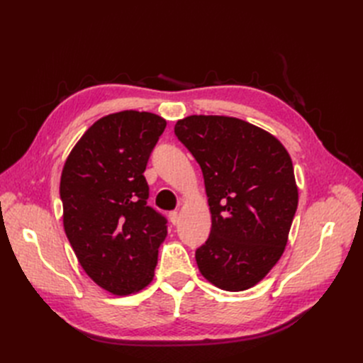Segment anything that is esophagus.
I'll return each instance as SVG.
<instances>
[{"label": "esophagus", "mask_w": 363, "mask_h": 363, "mask_svg": "<svg viewBox=\"0 0 363 363\" xmlns=\"http://www.w3.org/2000/svg\"><path fill=\"white\" fill-rule=\"evenodd\" d=\"M169 221H171L174 225H177V224L180 223V213H179V212H171V213H169Z\"/></svg>", "instance_id": "1"}]
</instances>
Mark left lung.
Masks as SVG:
<instances>
[{
  "label": "left lung",
  "mask_w": 363,
  "mask_h": 363,
  "mask_svg": "<svg viewBox=\"0 0 363 363\" xmlns=\"http://www.w3.org/2000/svg\"><path fill=\"white\" fill-rule=\"evenodd\" d=\"M175 136L203 171L211 236L195 252L201 276L216 288L255 286L280 260L298 206L292 160L281 142L247 121L191 115Z\"/></svg>",
  "instance_id": "left-lung-1"
}]
</instances>
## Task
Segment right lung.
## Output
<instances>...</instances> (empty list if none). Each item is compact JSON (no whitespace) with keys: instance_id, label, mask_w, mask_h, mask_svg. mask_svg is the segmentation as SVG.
I'll list each match as a JSON object with an SVG mask.
<instances>
[{"instance_id":"obj_1","label":"right lung","mask_w":363,"mask_h":363,"mask_svg":"<svg viewBox=\"0 0 363 363\" xmlns=\"http://www.w3.org/2000/svg\"><path fill=\"white\" fill-rule=\"evenodd\" d=\"M167 121L150 112L106 115L84 131L63 164V228L82 268L113 295L152 281L167 219L147 206V162Z\"/></svg>"}]
</instances>
